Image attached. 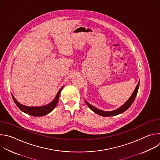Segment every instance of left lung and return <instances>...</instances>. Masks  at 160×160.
<instances>
[{"label":"left lung","instance_id":"obj_1","mask_svg":"<svg viewBox=\"0 0 160 160\" xmlns=\"http://www.w3.org/2000/svg\"><path fill=\"white\" fill-rule=\"evenodd\" d=\"M139 82L137 85L133 94H132V96L130 97V98L128 99V101L124 104H123L121 107H120L119 108L115 109V110H113V111H102L101 109H99L98 108L94 107V106L90 104L88 102H87L85 100V102L87 104V105L92 109V111H93L94 112H96L98 115L102 116V117H112V116H116L119 115V114H121L122 112H123L124 111H125L127 109H128L130 106L132 105V104L133 103V102L134 101L137 94H138V89H139Z\"/></svg>","mask_w":160,"mask_h":160}]
</instances>
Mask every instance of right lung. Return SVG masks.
<instances>
[{"label": "right lung", "mask_w": 160, "mask_h": 160, "mask_svg": "<svg viewBox=\"0 0 160 160\" xmlns=\"http://www.w3.org/2000/svg\"><path fill=\"white\" fill-rule=\"evenodd\" d=\"M63 87L64 86L59 89L56 98L51 103L45 106H42L40 107H29V106L22 105L21 104L18 102V101L14 98V97L12 95V97L18 108H19V109L22 112H24L28 114V115L33 117H42V116L48 115V114L51 112L54 109V108L57 105V103L59 101L61 91L63 88Z\"/></svg>", "instance_id": "right-lung-1"}]
</instances>
